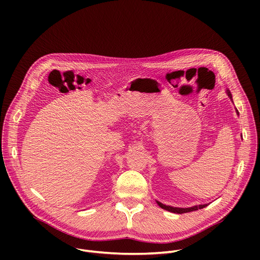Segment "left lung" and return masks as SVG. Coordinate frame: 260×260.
I'll return each instance as SVG.
<instances>
[{"label":"left lung","instance_id":"1","mask_svg":"<svg viewBox=\"0 0 260 260\" xmlns=\"http://www.w3.org/2000/svg\"><path fill=\"white\" fill-rule=\"evenodd\" d=\"M226 93L228 95L230 96V99L232 100L233 102V98H232V93L231 91L228 89L226 90ZM237 110V109H236ZM237 113L239 114L238 110H237ZM156 204L161 208V209H165L169 212H172V213H176V214H183V213H188V212H192V211H197V210H200V209H203L205 207H207V205H199V206H193V207H190V208H177V207H172V206H167V205H164L162 203L156 201Z\"/></svg>","mask_w":260,"mask_h":260}]
</instances>
